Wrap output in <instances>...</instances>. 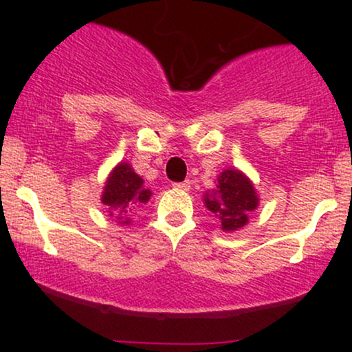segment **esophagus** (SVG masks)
I'll return each instance as SVG.
<instances>
[{
    "label": "esophagus",
    "mask_w": 352,
    "mask_h": 352,
    "mask_svg": "<svg viewBox=\"0 0 352 352\" xmlns=\"http://www.w3.org/2000/svg\"><path fill=\"white\" fill-rule=\"evenodd\" d=\"M173 188H179V190H184V192H188V190H190V180L177 182V184H173Z\"/></svg>",
    "instance_id": "obj_1"
}]
</instances>
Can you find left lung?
Returning a JSON list of instances; mask_svg holds the SVG:
<instances>
[{
  "mask_svg": "<svg viewBox=\"0 0 352 352\" xmlns=\"http://www.w3.org/2000/svg\"><path fill=\"white\" fill-rule=\"evenodd\" d=\"M217 180V190L205 193V207L215 213L223 232H235L248 223V213L256 210L260 199L252 180L236 168H227Z\"/></svg>",
  "mask_w": 352,
  "mask_h": 352,
  "instance_id": "left-lung-1",
  "label": "left lung"
}]
</instances>
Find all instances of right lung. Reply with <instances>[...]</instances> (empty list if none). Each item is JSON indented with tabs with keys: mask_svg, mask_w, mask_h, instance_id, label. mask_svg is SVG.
<instances>
[{
	"mask_svg": "<svg viewBox=\"0 0 352 352\" xmlns=\"http://www.w3.org/2000/svg\"><path fill=\"white\" fill-rule=\"evenodd\" d=\"M151 195V190L144 187L142 177L137 175L127 162H120L107 177L100 201L107 207L109 215L120 225H127L131 223L129 213L140 204H147Z\"/></svg>",
	"mask_w": 352,
	"mask_h": 352,
	"instance_id": "obj_1",
	"label": "right lung"
}]
</instances>
